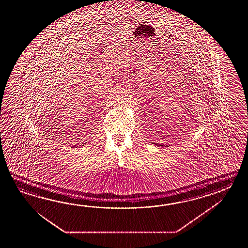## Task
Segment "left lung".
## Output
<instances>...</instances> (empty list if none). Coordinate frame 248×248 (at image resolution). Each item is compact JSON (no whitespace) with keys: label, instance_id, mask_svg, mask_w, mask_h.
<instances>
[{"label":"left lung","instance_id":"1","mask_svg":"<svg viewBox=\"0 0 248 248\" xmlns=\"http://www.w3.org/2000/svg\"><path fill=\"white\" fill-rule=\"evenodd\" d=\"M159 146H162V145H161V144H159Z\"/></svg>","mask_w":248,"mask_h":248}]
</instances>
